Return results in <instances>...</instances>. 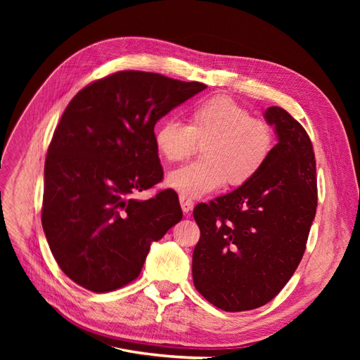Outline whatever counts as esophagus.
Masks as SVG:
<instances>
[{"label": "esophagus", "mask_w": 360, "mask_h": 360, "mask_svg": "<svg viewBox=\"0 0 360 360\" xmlns=\"http://www.w3.org/2000/svg\"><path fill=\"white\" fill-rule=\"evenodd\" d=\"M180 205H181L183 213L188 214L193 209V201L186 198V197H183V195H180Z\"/></svg>", "instance_id": "34e87169"}]
</instances>
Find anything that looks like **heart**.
Masks as SVG:
<instances>
[{
	"label": "heart",
	"mask_w": 360,
	"mask_h": 360,
	"mask_svg": "<svg viewBox=\"0 0 360 360\" xmlns=\"http://www.w3.org/2000/svg\"><path fill=\"white\" fill-rule=\"evenodd\" d=\"M156 153L181 162L202 147L201 162L168 174L167 184L186 198H201L226 184L240 188L264 168L275 147L271 127L228 96H213L189 111L188 124L163 120L153 132Z\"/></svg>",
	"instance_id": "heart-1"
}]
</instances>
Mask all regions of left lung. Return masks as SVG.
I'll return each mask as SVG.
<instances>
[{
    "label": "left lung",
    "instance_id": "1",
    "mask_svg": "<svg viewBox=\"0 0 360 360\" xmlns=\"http://www.w3.org/2000/svg\"><path fill=\"white\" fill-rule=\"evenodd\" d=\"M278 144L245 186L193 209L201 237L193 249V285L216 308L263 307L292 276L317 209L311 139L285 110L264 112Z\"/></svg>",
    "mask_w": 360,
    "mask_h": 360
}]
</instances>
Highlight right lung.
<instances>
[{
    "mask_svg": "<svg viewBox=\"0 0 360 360\" xmlns=\"http://www.w3.org/2000/svg\"><path fill=\"white\" fill-rule=\"evenodd\" d=\"M204 89L123 70L68 105L48 148L41 225L60 269L78 285L106 292L132 282L151 243L181 221L176 192L144 201L135 195L163 177L155 124Z\"/></svg>",
    "mask_w": 360,
    "mask_h": 360,
    "instance_id": "obj_1",
    "label": "right lung"
}]
</instances>
